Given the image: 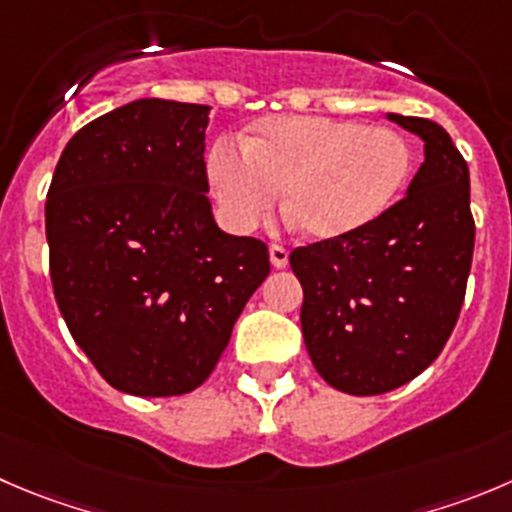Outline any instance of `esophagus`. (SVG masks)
Instances as JSON below:
<instances>
[{
    "label": "esophagus",
    "instance_id": "obj_1",
    "mask_svg": "<svg viewBox=\"0 0 512 512\" xmlns=\"http://www.w3.org/2000/svg\"><path fill=\"white\" fill-rule=\"evenodd\" d=\"M270 262L272 267H277V270H285L287 262H290V252H287L282 245H270Z\"/></svg>",
    "mask_w": 512,
    "mask_h": 512
}]
</instances>
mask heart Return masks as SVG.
Masks as SVG:
<instances>
[{
	"label": "heart",
	"mask_w": 512,
	"mask_h": 512,
	"mask_svg": "<svg viewBox=\"0 0 512 512\" xmlns=\"http://www.w3.org/2000/svg\"><path fill=\"white\" fill-rule=\"evenodd\" d=\"M237 155H207L212 192L235 230H255L282 192L287 220L315 242L362 232L393 207L413 170V150L390 127L287 114L262 119Z\"/></svg>",
	"instance_id": "1"
}]
</instances>
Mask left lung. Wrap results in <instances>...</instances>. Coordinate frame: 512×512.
Segmentation results:
<instances>
[{
  "label": "left lung",
  "mask_w": 512,
  "mask_h": 512,
  "mask_svg": "<svg viewBox=\"0 0 512 512\" xmlns=\"http://www.w3.org/2000/svg\"><path fill=\"white\" fill-rule=\"evenodd\" d=\"M388 117L425 142L408 195L357 235L290 252L310 360L347 395L390 393L443 352L473 265L468 162L438 122Z\"/></svg>",
  "instance_id": "1"
}]
</instances>
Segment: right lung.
<instances>
[{
	"label": "right lung",
	"instance_id": "add662e5",
	"mask_svg": "<svg viewBox=\"0 0 512 512\" xmlns=\"http://www.w3.org/2000/svg\"><path fill=\"white\" fill-rule=\"evenodd\" d=\"M207 104L137 99L67 142L44 205L49 275L74 342L137 398L200 388L270 275L207 200Z\"/></svg>",
	"mask_w": 512,
	"mask_h": 512
}]
</instances>
